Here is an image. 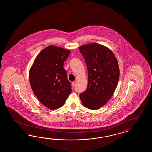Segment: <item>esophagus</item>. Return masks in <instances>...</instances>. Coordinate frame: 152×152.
<instances>
[{
    "mask_svg": "<svg viewBox=\"0 0 152 152\" xmlns=\"http://www.w3.org/2000/svg\"><path fill=\"white\" fill-rule=\"evenodd\" d=\"M75 81H73V82L72 83V86L74 87L75 86Z\"/></svg>",
    "mask_w": 152,
    "mask_h": 152,
    "instance_id": "1",
    "label": "esophagus"
}]
</instances>
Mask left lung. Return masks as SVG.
<instances>
[{"mask_svg": "<svg viewBox=\"0 0 152 152\" xmlns=\"http://www.w3.org/2000/svg\"><path fill=\"white\" fill-rule=\"evenodd\" d=\"M88 71L87 89L79 95L82 104L91 110L103 107L116 88L120 69L115 55L110 49L97 43L80 46Z\"/></svg>", "mask_w": 152, "mask_h": 152, "instance_id": "8db88e82", "label": "left lung"}]
</instances>
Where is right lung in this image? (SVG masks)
<instances>
[{"label":"right lung","instance_id":"right-lung-1","mask_svg":"<svg viewBox=\"0 0 152 152\" xmlns=\"http://www.w3.org/2000/svg\"><path fill=\"white\" fill-rule=\"evenodd\" d=\"M70 50L49 45L36 56L29 71L33 92L39 101L50 110L62 107L71 92V82L64 64Z\"/></svg>","mask_w":152,"mask_h":152}]
</instances>
